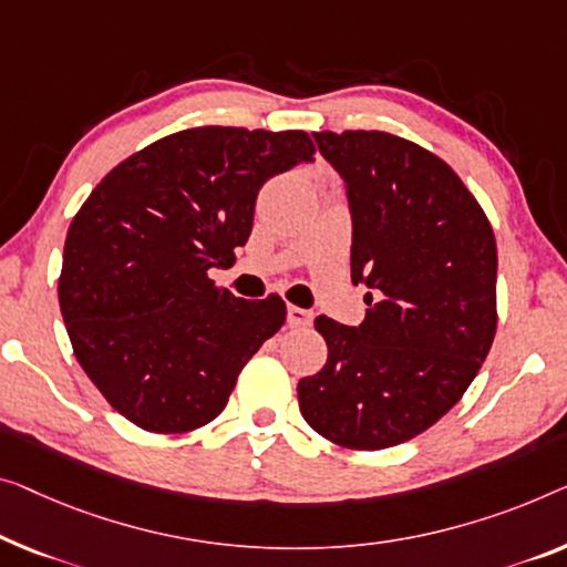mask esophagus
<instances>
[{"label": "esophagus", "mask_w": 567, "mask_h": 567, "mask_svg": "<svg viewBox=\"0 0 567 567\" xmlns=\"http://www.w3.org/2000/svg\"><path fill=\"white\" fill-rule=\"evenodd\" d=\"M287 323L292 328H306L312 323V312L306 308H298V306H290L287 308Z\"/></svg>", "instance_id": "obj_1"}]
</instances>
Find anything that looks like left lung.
<instances>
[{"label": "left lung", "instance_id": "left-lung-1", "mask_svg": "<svg viewBox=\"0 0 567 567\" xmlns=\"http://www.w3.org/2000/svg\"><path fill=\"white\" fill-rule=\"evenodd\" d=\"M353 218L351 280L378 295L364 323L318 316L328 359L300 379L308 425L382 451L435 425L478 374L496 333V239L451 165L377 130L316 132Z\"/></svg>", "mask_w": 567, "mask_h": 567}]
</instances>
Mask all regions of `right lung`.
<instances>
[{"label":"right lung","instance_id":"1","mask_svg":"<svg viewBox=\"0 0 567 567\" xmlns=\"http://www.w3.org/2000/svg\"><path fill=\"white\" fill-rule=\"evenodd\" d=\"M308 132L196 126L104 175L65 236L58 300L73 353L104 400L147 433L221 415L236 377L287 316L280 295L236 298L231 265L259 188L310 163Z\"/></svg>","mask_w":567,"mask_h":567}]
</instances>
